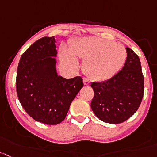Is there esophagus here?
I'll list each match as a JSON object with an SVG mask.
<instances>
[{"instance_id":"34e87169","label":"esophagus","mask_w":157,"mask_h":157,"mask_svg":"<svg viewBox=\"0 0 157 157\" xmlns=\"http://www.w3.org/2000/svg\"><path fill=\"white\" fill-rule=\"evenodd\" d=\"M83 82H84V86H88L90 85V82H89V80L87 79V78H86L83 79Z\"/></svg>"}]
</instances>
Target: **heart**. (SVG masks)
Here are the masks:
<instances>
[{
  "mask_svg": "<svg viewBox=\"0 0 157 157\" xmlns=\"http://www.w3.org/2000/svg\"><path fill=\"white\" fill-rule=\"evenodd\" d=\"M71 52L65 48L60 51V59L63 63L78 68L75 56L84 61L85 73L95 81H105L116 74L126 60L124 46L96 37L78 38L70 45Z\"/></svg>",
  "mask_w": 157,
  "mask_h": 157,
  "instance_id": "1",
  "label": "heart"
}]
</instances>
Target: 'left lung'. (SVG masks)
Masks as SVG:
<instances>
[{"label": "left lung", "mask_w": 157, "mask_h": 157, "mask_svg": "<svg viewBox=\"0 0 157 157\" xmlns=\"http://www.w3.org/2000/svg\"><path fill=\"white\" fill-rule=\"evenodd\" d=\"M127 58L121 71L102 82H92L91 108L102 122L118 124L138 109L144 92V78L138 55L126 47Z\"/></svg>", "instance_id": "left-lung-1"}]
</instances>
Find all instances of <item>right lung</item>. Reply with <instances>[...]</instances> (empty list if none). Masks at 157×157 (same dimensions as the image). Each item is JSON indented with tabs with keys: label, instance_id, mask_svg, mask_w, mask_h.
Here are the masks:
<instances>
[{
	"label": "right lung",
	"instance_id": "right-lung-1",
	"mask_svg": "<svg viewBox=\"0 0 157 157\" xmlns=\"http://www.w3.org/2000/svg\"><path fill=\"white\" fill-rule=\"evenodd\" d=\"M55 37H44L23 53L17 70L16 89L24 109L47 125L65 119L70 105L83 87L81 77L65 78L56 70Z\"/></svg>",
	"mask_w": 157,
	"mask_h": 157
}]
</instances>
